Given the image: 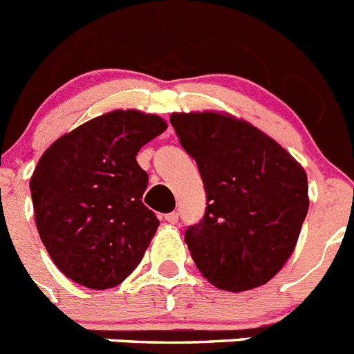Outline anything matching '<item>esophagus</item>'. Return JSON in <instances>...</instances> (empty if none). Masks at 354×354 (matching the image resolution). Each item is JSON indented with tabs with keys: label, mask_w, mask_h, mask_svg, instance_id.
Returning a JSON list of instances; mask_svg holds the SVG:
<instances>
[{
	"label": "esophagus",
	"mask_w": 354,
	"mask_h": 354,
	"mask_svg": "<svg viewBox=\"0 0 354 354\" xmlns=\"http://www.w3.org/2000/svg\"><path fill=\"white\" fill-rule=\"evenodd\" d=\"M165 220H167L168 223L175 225L179 221V214H177V212H168V214H165Z\"/></svg>",
	"instance_id": "1"
}]
</instances>
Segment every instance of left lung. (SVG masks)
Segmentation results:
<instances>
[{
	"instance_id": "left-lung-1",
	"label": "left lung",
	"mask_w": 354,
	"mask_h": 354,
	"mask_svg": "<svg viewBox=\"0 0 354 354\" xmlns=\"http://www.w3.org/2000/svg\"><path fill=\"white\" fill-rule=\"evenodd\" d=\"M171 126L198 165L207 207L184 234L196 268L218 289L268 283L298 243L308 212L303 167L273 138L232 115L171 113Z\"/></svg>"
}]
</instances>
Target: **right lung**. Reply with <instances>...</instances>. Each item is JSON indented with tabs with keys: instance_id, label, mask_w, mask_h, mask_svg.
Returning <instances> with one entry per match:
<instances>
[{
	"instance_id": "1",
	"label": "right lung",
	"mask_w": 354,
	"mask_h": 354,
	"mask_svg": "<svg viewBox=\"0 0 354 354\" xmlns=\"http://www.w3.org/2000/svg\"><path fill=\"white\" fill-rule=\"evenodd\" d=\"M167 129L158 115L115 109L64 134L39 159L30 192L37 230L56 268L90 289L122 283L159 227L142 202L140 149Z\"/></svg>"
}]
</instances>
